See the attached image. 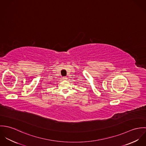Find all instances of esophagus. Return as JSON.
<instances>
[{
    "mask_svg": "<svg viewBox=\"0 0 146 146\" xmlns=\"http://www.w3.org/2000/svg\"><path fill=\"white\" fill-rule=\"evenodd\" d=\"M63 80H65V81H66V80H67V77H66V76L63 77Z\"/></svg>",
    "mask_w": 146,
    "mask_h": 146,
    "instance_id": "esophagus-1",
    "label": "esophagus"
}]
</instances>
